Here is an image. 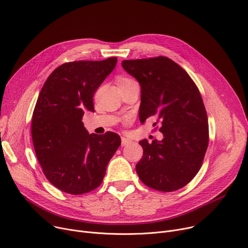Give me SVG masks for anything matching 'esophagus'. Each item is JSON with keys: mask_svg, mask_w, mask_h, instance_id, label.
I'll list each match as a JSON object with an SVG mask.
<instances>
[{"mask_svg": "<svg viewBox=\"0 0 248 248\" xmlns=\"http://www.w3.org/2000/svg\"><path fill=\"white\" fill-rule=\"evenodd\" d=\"M131 142H132V141H131L130 139H128V138H125V137H122V138H121V146H122V147L129 145Z\"/></svg>", "mask_w": 248, "mask_h": 248, "instance_id": "34e87169", "label": "esophagus"}]
</instances>
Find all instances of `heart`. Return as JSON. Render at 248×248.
<instances>
[{"instance_id":"obj_1","label":"heart","mask_w":248,"mask_h":248,"mask_svg":"<svg viewBox=\"0 0 248 248\" xmlns=\"http://www.w3.org/2000/svg\"><path fill=\"white\" fill-rule=\"evenodd\" d=\"M133 82H136L131 78H121L118 79V85H123V84H129V83H133Z\"/></svg>"}]
</instances>
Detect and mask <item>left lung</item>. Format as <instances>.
I'll list each match as a JSON object with an SVG mask.
<instances>
[{
	"label": "left lung",
	"instance_id": "1",
	"mask_svg": "<svg viewBox=\"0 0 248 248\" xmlns=\"http://www.w3.org/2000/svg\"><path fill=\"white\" fill-rule=\"evenodd\" d=\"M122 67L141 86L139 118L155 117L161 141L139 142L143 157L136 165L148 186L173 192L200 170L208 145L207 115L199 88L186 71L166 56L123 61Z\"/></svg>",
	"mask_w": 248,
	"mask_h": 248
}]
</instances>
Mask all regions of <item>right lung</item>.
<instances>
[{"mask_svg": "<svg viewBox=\"0 0 248 248\" xmlns=\"http://www.w3.org/2000/svg\"><path fill=\"white\" fill-rule=\"evenodd\" d=\"M117 58L78 61L55 68L45 82L32 113L31 137L46 179L71 195L100 186L121 144L114 132L89 134L82 117L94 112L93 96L115 68Z\"/></svg>", "mask_w": 248, "mask_h": 248, "instance_id": "1", "label": "right lung"}]
</instances>
